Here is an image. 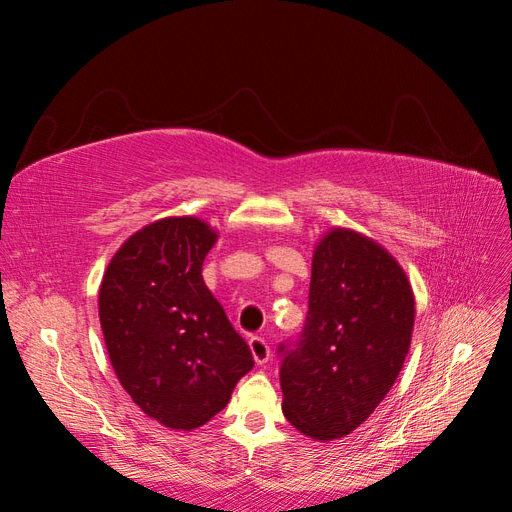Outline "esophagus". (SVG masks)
I'll use <instances>...</instances> for the list:
<instances>
[{
    "instance_id": "esophagus-1",
    "label": "esophagus",
    "mask_w": 512,
    "mask_h": 512,
    "mask_svg": "<svg viewBox=\"0 0 512 512\" xmlns=\"http://www.w3.org/2000/svg\"><path fill=\"white\" fill-rule=\"evenodd\" d=\"M250 350L256 365H265L271 359V348L267 346V342L262 337H252L250 339Z\"/></svg>"
}]
</instances>
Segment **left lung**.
<instances>
[{"label": "left lung", "mask_w": 512, "mask_h": 512, "mask_svg": "<svg viewBox=\"0 0 512 512\" xmlns=\"http://www.w3.org/2000/svg\"><path fill=\"white\" fill-rule=\"evenodd\" d=\"M414 314L408 275L378 241L350 228L324 232L305 329L292 348L280 346L290 425L318 442L363 425L404 367Z\"/></svg>", "instance_id": "obj_1"}]
</instances>
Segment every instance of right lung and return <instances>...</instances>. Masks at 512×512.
Listing matches in <instances>:
<instances>
[{"label":"right lung","mask_w":512,"mask_h":512,"mask_svg":"<svg viewBox=\"0 0 512 512\" xmlns=\"http://www.w3.org/2000/svg\"><path fill=\"white\" fill-rule=\"evenodd\" d=\"M218 237L194 215L151 222L119 247L100 284V327L115 376L168 429L203 427L254 367L250 346L203 280Z\"/></svg>","instance_id":"right-lung-1"}]
</instances>
